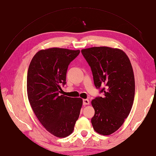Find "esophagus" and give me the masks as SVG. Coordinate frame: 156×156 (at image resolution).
<instances>
[{
  "label": "esophagus",
  "instance_id": "obj_1",
  "mask_svg": "<svg viewBox=\"0 0 156 156\" xmlns=\"http://www.w3.org/2000/svg\"><path fill=\"white\" fill-rule=\"evenodd\" d=\"M89 103H90V101H89L88 99H84V100H83V105H88Z\"/></svg>",
  "mask_w": 156,
  "mask_h": 156
}]
</instances>
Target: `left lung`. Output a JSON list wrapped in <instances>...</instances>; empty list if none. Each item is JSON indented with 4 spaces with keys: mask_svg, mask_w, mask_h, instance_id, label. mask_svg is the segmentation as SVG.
<instances>
[{
    "mask_svg": "<svg viewBox=\"0 0 156 156\" xmlns=\"http://www.w3.org/2000/svg\"><path fill=\"white\" fill-rule=\"evenodd\" d=\"M81 53L90 66L97 88L105 87L103 97L92 100L95 114L94 129L109 135L119 129L128 116L135 96V78L128 56L122 50L109 47H93Z\"/></svg>",
    "mask_w": 156,
    "mask_h": 156,
    "instance_id": "1",
    "label": "left lung"
}]
</instances>
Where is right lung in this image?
I'll use <instances>...</instances> for the list:
<instances>
[{
	"instance_id": "add662e5",
	"label": "right lung",
	"mask_w": 156,
	"mask_h": 156,
	"mask_svg": "<svg viewBox=\"0 0 156 156\" xmlns=\"http://www.w3.org/2000/svg\"><path fill=\"white\" fill-rule=\"evenodd\" d=\"M80 50L53 48L37 52L27 73V89L30 105L45 129L56 137L72 133L83 100L60 95L66 84L68 65Z\"/></svg>"
}]
</instances>
